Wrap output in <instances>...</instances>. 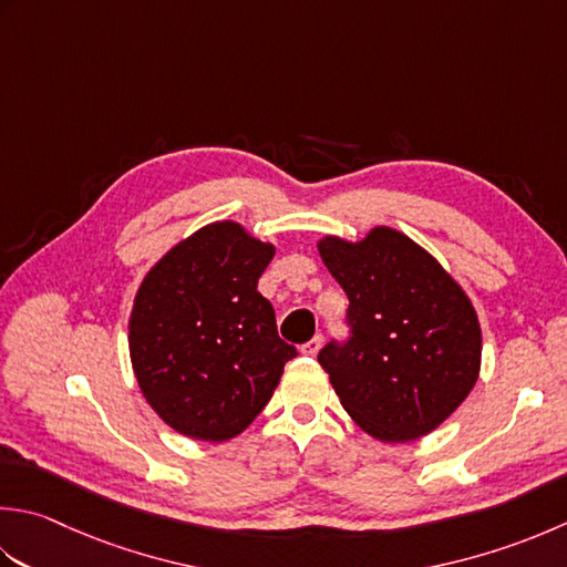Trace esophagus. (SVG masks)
Masks as SVG:
<instances>
[{
	"label": "esophagus",
	"instance_id": "1",
	"mask_svg": "<svg viewBox=\"0 0 567 567\" xmlns=\"http://www.w3.org/2000/svg\"><path fill=\"white\" fill-rule=\"evenodd\" d=\"M321 341H324V339H321V337L317 334V337L309 339L307 343H302V349H299V351H302L305 357H317V351L321 349Z\"/></svg>",
	"mask_w": 567,
	"mask_h": 567
}]
</instances>
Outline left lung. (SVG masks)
<instances>
[{
    "instance_id": "left-lung-1",
    "label": "left lung",
    "mask_w": 567,
    "mask_h": 567,
    "mask_svg": "<svg viewBox=\"0 0 567 567\" xmlns=\"http://www.w3.org/2000/svg\"><path fill=\"white\" fill-rule=\"evenodd\" d=\"M349 297L351 341L319 351L343 410L381 442L440 427L482 369V327L462 285L405 233L375 226L361 240L317 243Z\"/></svg>"
}]
</instances>
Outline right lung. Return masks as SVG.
I'll list each match as a JSON object with an SVG mask.
<instances>
[{"label": "right lung", "instance_id": "right-lung-1", "mask_svg": "<svg viewBox=\"0 0 567 567\" xmlns=\"http://www.w3.org/2000/svg\"><path fill=\"white\" fill-rule=\"evenodd\" d=\"M272 255V243L236 220H214L144 275L130 312V361L144 401L179 435H240L297 357L258 292Z\"/></svg>", "mask_w": 567, "mask_h": 567}]
</instances>
